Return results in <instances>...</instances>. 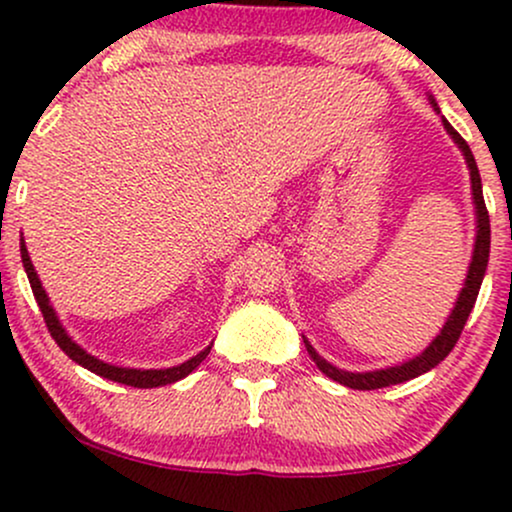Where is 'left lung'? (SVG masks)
Segmentation results:
<instances>
[{"label": "left lung", "mask_w": 512, "mask_h": 512, "mask_svg": "<svg viewBox=\"0 0 512 512\" xmlns=\"http://www.w3.org/2000/svg\"><path fill=\"white\" fill-rule=\"evenodd\" d=\"M429 102H431V107H434V110L441 114V110H438V102L434 100V95H429ZM441 122H443V129L448 131V136L455 141V146L460 148V153L465 155L467 170H470V182H472L474 215H477V220H474V222H477V234H474L472 261H470V268H467L465 285H462L458 299H455L453 311H450L446 323H443L441 333H438L436 338L429 342V347H426L422 354H417V357L407 359V362H402V364L386 366V369H374V371L338 369V366L330 364L328 359H323L321 354H318L314 347H311V342L302 335L306 352L311 354V359H314L318 369H321L328 378H333V381H338L347 388L376 390V388H386V386H398V383L412 381V378H417V376L426 374V371H431L434 366H438L443 362V359L448 357L450 350H453L455 342H458V338H460L462 328H465L467 318H470V314H472L474 302H477V294H479V287H482V280L486 275V266H489V251H491L489 210H486L484 194H482V177H479V167H477V162H474V155H472L470 146H467L465 138H462L458 131H455L453 126L448 124V119L443 117V114H441Z\"/></svg>", "instance_id": "left-lung-1"}]
</instances>
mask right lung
I'll use <instances>...</instances> for the list:
<instances>
[{
	"instance_id": "obj_1",
	"label": "right lung",
	"mask_w": 512,
	"mask_h": 512,
	"mask_svg": "<svg viewBox=\"0 0 512 512\" xmlns=\"http://www.w3.org/2000/svg\"><path fill=\"white\" fill-rule=\"evenodd\" d=\"M21 261H23V268H26L30 287H33L35 302H38V306H40L42 318H45L47 330H50V335L54 338V342H57V345L62 347V352L66 354V357L74 359V362L81 364L83 369H88V371H93V374L107 378V381L124 383V386H134V388L170 386V383H177V381H182V378L189 376L191 371H194L196 366L208 357L210 347H213V345H208L206 350L198 352L196 357L186 359L184 364L170 366V369H129V366H114V364L102 362V359L93 357V354H88L86 350H83V347L78 345V342L71 338L69 333H66V328L62 326V321H59L57 311H54V306L50 304V297H47L45 287H42L38 273H35L33 261H30L26 242H23V239H21Z\"/></svg>"
}]
</instances>
